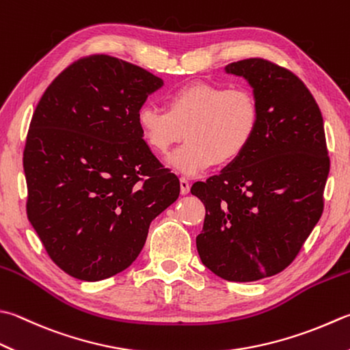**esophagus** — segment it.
Wrapping results in <instances>:
<instances>
[{
    "label": "esophagus",
    "mask_w": 350,
    "mask_h": 350,
    "mask_svg": "<svg viewBox=\"0 0 350 350\" xmlns=\"http://www.w3.org/2000/svg\"><path fill=\"white\" fill-rule=\"evenodd\" d=\"M180 187H181L183 195H187L190 192V183L186 180V178H181L180 180Z\"/></svg>",
    "instance_id": "34e87169"
}]
</instances>
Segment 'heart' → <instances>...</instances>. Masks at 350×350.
Masks as SVG:
<instances>
[{
  "label": "heart",
  "instance_id": "b5f03b06",
  "mask_svg": "<svg viewBox=\"0 0 350 350\" xmlns=\"http://www.w3.org/2000/svg\"><path fill=\"white\" fill-rule=\"evenodd\" d=\"M137 126L155 154L166 155L186 133L187 143L167 158V166L195 178L213 166H227L253 142L259 108L247 90L224 85L193 83L167 98V111L143 105Z\"/></svg>",
  "mask_w": 350,
  "mask_h": 350
}]
</instances>
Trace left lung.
<instances>
[{"label":"left lung","instance_id":"8db88e82","mask_svg":"<svg viewBox=\"0 0 350 350\" xmlns=\"http://www.w3.org/2000/svg\"><path fill=\"white\" fill-rule=\"evenodd\" d=\"M224 71L253 88L259 123L245 152L192 186L206 206L196 248L221 279L254 282L283 271L317 226L329 175L326 137L317 102L291 71L259 57Z\"/></svg>","mask_w":350,"mask_h":350}]
</instances>
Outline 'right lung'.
Returning a JSON list of instances; mask_svg holds the SVG:
<instances>
[{"label": "right lung", "mask_w": 350, "mask_h": 350, "mask_svg": "<svg viewBox=\"0 0 350 350\" xmlns=\"http://www.w3.org/2000/svg\"><path fill=\"white\" fill-rule=\"evenodd\" d=\"M164 85L107 55L81 59L45 90L24 149L29 221L71 278L126 269L149 226L180 196L137 126V111Z\"/></svg>", "instance_id": "obj_1"}]
</instances>
